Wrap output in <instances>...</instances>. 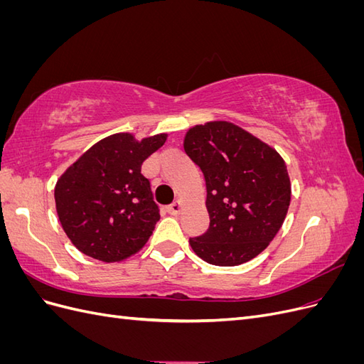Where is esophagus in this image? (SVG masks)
<instances>
[{"label": "esophagus", "instance_id": "34e87169", "mask_svg": "<svg viewBox=\"0 0 364 364\" xmlns=\"http://www.w3.org/2000/svg\"><path fill=\"white\" fill-rule=\"evenodd\" d=\"M167 209H168V214L178 215L181 213V203L179 202H173Z\"/></svg>", "mask_w": 364, "mask_h": 364}]
</instances>
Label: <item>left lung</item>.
I'll list each match as a JSON object with an SVG mask.
<instances>
[{
    "mask_svg": "<svg viewBox=\"0 0 364 364\" xmlns=\"http://www.w3.org/2000/svg\"><path fill=\"white\" fill-rule=\"evenodd\" d=\"M183 149L206 182L209 228L190 238L196 255L222 267L259 255L281 229L291 199L279 153L229 121L191 127Z\"/></svg>",
    "mask_w": 364,
    "mask_h": 364,
    "instance_id": "obj_1",
    "label": "left lung"
}]
</instances>
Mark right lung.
Segmentation results:
<instances>
[{"instance_id":"1","label":"right lung","mask_w":364,"mask_h":364,"mask_svg":"<svg viewBox=\"0 0 364 364\" xmlns=\"http://www.w3.org/2000/svg\"><path fill=\"white\" fill-rule=\"evenodd\" d=\"M167 134L138 141L114 134L98 141L67 168L54 186L60 225L85 255L118 262L139 252L159 220L141 165Z\"/></svg>"}]
</instances>
